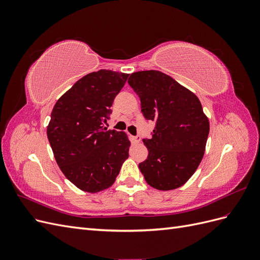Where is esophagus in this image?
Listing matches in <instances>:
<instances>
[{"mask_svg":"<svg viewBox=\"0 0 260 260\" xmlns=\"http://www.w3.org/2000/svg\"><path fill=\"white\" fill-rule=\"evenodd\" d=\"M132 141H133V143H139L140 142V141H141V137L140 136H136V137H133L132 138Z\"/></svg>","mask_w":260,"mask_h":260,"instance_id":"obj_1","label":"esophagus"}]
</instances>
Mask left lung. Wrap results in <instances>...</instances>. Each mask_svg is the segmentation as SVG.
Here are the masks:
<instances>
[{
  "instance_id": "8db88e82",
  "label": "left lung",
  "mask_w": 260,
  "mask_h": 260,
  "mask_svg": "<svg viewBox=\"0 0 260 260\" xmlns=\"http://www.w3.org/2000/svg\"><path fill=\"white\" fill-rule=\"evenodd\" d=\"M129 85L141 101L145 119L155 121L144 139L147 158L139 164L146 182L161 191L183 185L205 152L209 121L199 98L158 70L131 74Z\"/></svg>"
}]
</instances>
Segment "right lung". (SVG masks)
Masks as SVG:
<instances>
[{
	"mask_svg": "<svg viewBox=\"0 0 260 260\" xmlns=\"http://www.w3.org/2000/svg\"><path fill=\"white\" fill-rule=\"evenodd\" d=\"M128 76L106 69L88 74L53 107L46 133L54 157L65 177L82 191L96 193L112 186L129 157L127 135L104 127Z\"/></svg>",
	"mask_w": 260,
	"mask_h": 260,
	"instance_id": "1",
	"label": "right lung"
}]
</instances>
